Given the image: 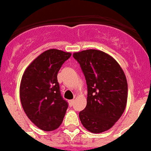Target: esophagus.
I'll list each match as a JSON object with an SVG mask.
<instances>
[{"mask_svg": "<svg viewBox=\"0 0 151 151\" xmlns=\"http://www.w3.org/2000/svg\"><path fill=\"white\" fill-rule=\"evenodd\" d=\"M74 102H75L74 100H70V101H68V103H69V105L72 107V106L74 104Z\"/></svg>", "mask_w": 151, "mask_h": 151, "instance_id": "esophagus-1", "label": "esophagus"}]
</instances>
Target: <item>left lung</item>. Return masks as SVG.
Instances as JSON below:
<instances>
[{
	"instance_id": "obj_1",
	"label": "left lung",
	"mask_w": 151,
	"mask_h": 151,
	"mask_svg": "<svg viewBox=\"0 0 151 151\" xmlns=\"http://www.w3.org/2000/svg\"><path fill=\"white\" fill-rule=\"evenodd\" d=\"M87 85V104L79 112L84 127L93 133L105 132L123 114L128 85L123 70L111 56L98 50L73 54Z\"/></svg>"
}]
</instances>
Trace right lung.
Masks as SVG:
<instances>
[{
  "label": "right lung",
  "mask_w": 151,
  "mask_h": 151,
  "mask_svg": "<svg viewBox=\"0 0 151 151\" xmlns=\"http://www.w3.org/2000/svg\"><path fill=\"white\" fill-rule=\"evenodd\" d=\"M71 53L50 49L39 55L24 72L20 84V100L32 123L43 131L61 125L68 108L61 96L58 73Z\"/></svg>",
  "instance_id": "right-lung-1"
}]
</instances>
